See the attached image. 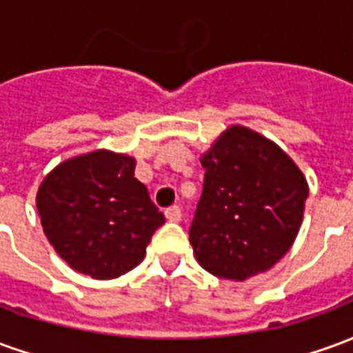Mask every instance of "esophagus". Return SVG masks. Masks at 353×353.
Listing matches in <instances>:
<instances>
[{
    "instance_id": "esophagus-1",
    "label": "esophagus",
    "mask_w": 353,
    "mask_h": 353,
    "mask_svg": "<svg viewBox=\"0 0 353 353\" xmlns=\"http://www.w3.org/2000/svg\"><path fill=\"white\" fill-rule=\"evenodd\" d=\"M164 215H166V219H168V221H174V223L181 221V208L179 206L168 208V210L164 212Z\"/></svg>"
}]
</instances>
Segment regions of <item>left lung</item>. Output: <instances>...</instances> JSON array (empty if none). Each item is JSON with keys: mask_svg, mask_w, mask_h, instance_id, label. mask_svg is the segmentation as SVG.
I'll return each instance as SVG.
<instances>
[{"mask_svg": "<svg viewBox=\"0 0 353 353\" xmlns=\"http://www.w3.org/2000/svg\"><path fill=\"white\" fill-rule=\"evenodd\" d=\"M204 189L189 229L200 266L244 281L289 252L303 225L306 177L283 149L232 124L200 157Z\"/></svg>", "mask_w": 353, "mask_h": 353, "instance_id": "8db88e82", "label": "left lung"}]
</instances>
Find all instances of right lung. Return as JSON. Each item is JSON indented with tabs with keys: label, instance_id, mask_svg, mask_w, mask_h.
I'll return each mask as SVG.
<instances>
[{
	"label": "right lung",
	"instance_id": "1",
	"mask_svg": "<svg viewBox=\"0 0 353 353\" xmlns=\"http://www.w3.org/2000/svg\"><path fill=\"white\" fill-rule=\"evenodd\" d=\"M134 170V157L96 149L60 162L39 185L43 232L75 272L113 280L145 257L164 215Z\"/></svg>",
	"mask_w": 353,
	"mask_h": 353
}]
</instances>
